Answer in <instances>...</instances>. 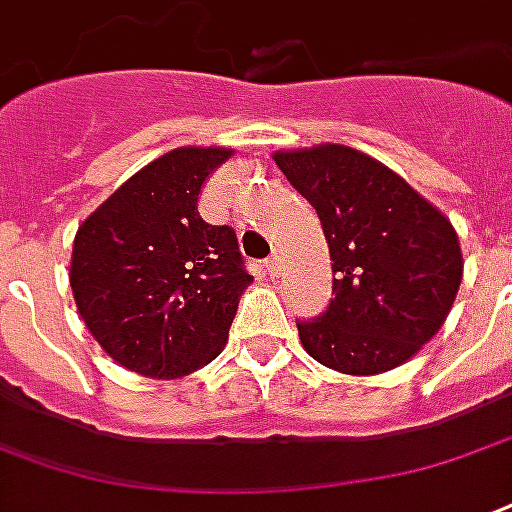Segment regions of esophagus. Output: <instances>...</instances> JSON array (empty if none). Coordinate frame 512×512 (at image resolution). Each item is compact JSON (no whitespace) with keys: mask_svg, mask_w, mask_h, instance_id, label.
I'll list each match as a JSON object with an SVG mask.
<instances>
[{"mask_svg":"<svg viewBox=\"0 0 512 512\" xmlns=\"http://www.w3.org/2000/svg\"><path fill=\"white\" fill-rule=\"evenodd\" d=\"M266 268H268V274H271V276H279V271H282V257L274 252V255L266 260Z\"/></svg>","mask_w":512,"mask_h":512,"instance_id":"obj_1","label":"esophagus"}]
</instances>
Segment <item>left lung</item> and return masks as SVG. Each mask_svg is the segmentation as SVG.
I'll list each match as a JSON object with an SVG mask.
<instances>
[{
  "label": "left lung",
  "instance_id": "1",
  "mask_svg": "<svg viewBox=\"0 0 512 512\" xmlns=\"http://www.w3.org/2000/svg\"><path fill=\"white\" fill-rule=\"evenodd\" d=\"M320 217L333 271L328 312L298 323L314 361L350 377L391 372L448 320L464 257L456 227L396 170L342 143L274 151Z\"/></svg>",
  "mask_w": 512,
  "mask_h": 512
}]
</instances>
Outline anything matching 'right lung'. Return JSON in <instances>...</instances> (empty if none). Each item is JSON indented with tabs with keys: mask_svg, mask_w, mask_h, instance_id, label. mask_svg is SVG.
I'll return each mask as SVG.
<instances>
[{
	"mask_svg": "<svg viewBox=\"0 0 512 512\" xmlns=\"http://www.w3.org/2000/svg\"><path fill=\"white\" fill-rule=\"evenodd\" d=\"M233 149L181 146L124 181L78 225L75 306L94 342L124 369L179 380L225 350L252 276L236 233L203 222V181Z\"/></svg>",
	"mask_w": 512,
	"mask_h": 512,
	"instance_id": "add662e5",
	"label": "right lung"
}]
</instances>
